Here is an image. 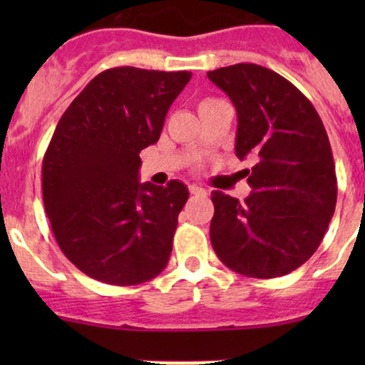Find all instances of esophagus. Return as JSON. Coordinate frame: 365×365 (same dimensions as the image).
Returning <instances> with one entry per match:
<instances>
[{
  "label": "esophagus",
  "instance_id": "34e87169",
  "mask_svg": "<svg viewBox=\"0 0 365 365\" xmlns=\"http://www.w3.org/2000/svg\"><path fill=\"white\" fill-rule=\"evenodd\" d=\"M189 190H190V194H194V196H206V190L200 185H190Z\"/></svg>",
  "mask_w": 365,
  "mask_h": 365
}]
</instances>
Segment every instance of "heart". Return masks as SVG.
Wrapping results in <instances>:
<instances>
[{
  "mask_svg": "<svg viewBox=\"0 0 365 365\" xmlns=\"http://www.w3.org/2000/svg\"><path fill=\"white\" fill-rule=\"evenodd\" d=\"M210 102H215V98H206V101L201 102V106H203V104H210Z\"/></svg>",
  "mask_w": 365,
  "mask_h": 365,
  "instance_id": "obj_1",
  "label": "heart"
}]
</instances>
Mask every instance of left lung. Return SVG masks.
I'll use <instances>...</instances> for the list:
<instances>
[{
	"label": "left lung",
	"mask_w": 365,
	"mask_h": 365,
	"mask_svg": "<svg viewBox=\"0 0 365 365\" xmlns=\"http://www.w3.org/2000/svg\"><path fill=\"white\" fill-rule=\"evenodd\" d=\"M208 79L237 109V157L256 159L245 201L212 192L213 251L242 275L281 277L316 252L336 210L329 135L307 97L274 70L237 63Z\"/></svg>",
	"instance_id": "8db88e82"
}]
</instances>
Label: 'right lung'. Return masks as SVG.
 <instances>
[{"label":"right lung","instance_id":"add662e5","mask_svg":"<svg viewBox=\"0 0 365 365\" xmlns=\"http://www.w3.org/2000/svg\"><path fill=\"white\" fill-rule=\"evenodd\" d=\"M192 72L104 70L60 118L42 164V194L54 238L88 277L135 286L168 264L189 189L139 182L146 146Z\"/></svg>","mask_w":365,"mask_h":365}]
</instances>
